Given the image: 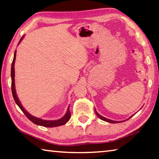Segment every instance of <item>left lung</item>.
Here are the masks:
<instances>
[{
  "mask_svg": "<svg viewBox=\"0 0 159 159\" xmlns=\"http://www.w3.org/2000/svg\"><path fill=\"white\" fill-rule=\"evenodd\" d=\"M95 113L97 114V115L98 117H99L101 120H103V121H106V122H110V123H119V122H123V121H121V122H119V121H113V120H109V119H107V118H106V117H103V116H102V115H99V113H98V112L96 111V109H95ZM133 116V115H132ZM132 116H131L129 118H131ZM129 118H128V120L129 119Z\"/></svg>",
  "mask_w": 159,
  "mask_h": 159,
  "instance_id": "1",
  "label": "left lung"
}]
</instances>
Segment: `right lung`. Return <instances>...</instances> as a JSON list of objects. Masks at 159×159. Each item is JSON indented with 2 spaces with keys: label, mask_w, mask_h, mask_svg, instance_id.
<instances>
[{
  "label": "right lung",
  "mask_w": 159,
  "mask_h": 159,
  "mask_svg": "<svg viewBox=\"0 0 159 159\" xmlns=\"http://www.w3.org/2000/svg\"><path fill=\"white\" fill-rule=\"evenodd\" d=\"M23 36L19 43L21 41ZM16 51L14 52V59L12 63H11V92H12V95L14 97V99L15 101V102L17 105H18L20 109L25 114V116H26L28 119H29L32 122H33L34 124H35L37 125H39V126H45V127H55V126H61L65 125V123H67L69 120L70 119L71 117V112L70 111V106H69L67 108V111L66 112V114L63 116L62 118L57 120H44L42 119H40V118L38 117H35L31 115L30 113L25 111V108H24L22 105L20 103L19 100L17 97V95L16 93V90H15V84H14V62H15V59H16Z\"/></svg>",
  "instance_id": "1"
}]
</instances>
